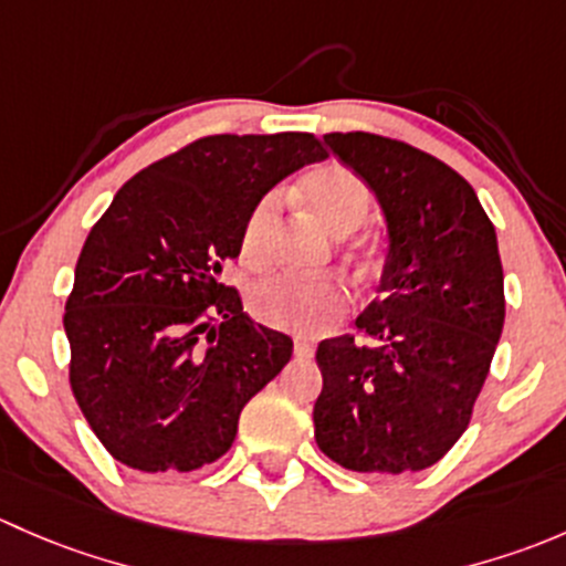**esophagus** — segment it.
I'll return each mask as SVG.
<instances>
[{
	"label": "esophagus",
	"instance_id": "obj_1",
	"mask_svg": "<svg viewBox=\"0 0 566 566\" xmlns=\"http://www.w3.org/2000/svg\"><path fill=\"white\" fill-rule=\"evenodd\" d=\"M294 354L300 359H311L316 354V340L313 337H294Z\"/></svg>",
	"mask_w": 566,
	"mask_h": 566
}]
</instances>
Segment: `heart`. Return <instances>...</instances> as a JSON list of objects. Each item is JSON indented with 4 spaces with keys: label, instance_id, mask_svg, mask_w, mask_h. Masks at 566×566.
<instances>
[{
    "label": "heart",
    "instance_id": "1",
    "mask_svg": "<svg viewBox=\"0 0 566 566\" xmlns=\"http://www.w3.org/2000/svg\"><path fill=\"white\" fill-rule=\"evenodd\" d=\"M307 203L337 234H348L370 214L368 182L352 168L332 163L318 168L302 185ZM281 190H270L253 203L240 231V261L248 270H264L275 255ZM346 307V289L335 277H313L283 272L261 281L250 291V311L259 322L277 329L313 332L337 318Z\"/></svg>",
    "mask_w": 566,
    "mask_h": 566
}]
</instances>
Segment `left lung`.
<instances>
[{"mask_svg":"<svg viewBox=\"0 0 566 566\" xmlns=\"http://www.w3.org/2000/svg\"><path fill=\"white\" fill-rule=\"evenodd\" d=\"M387 214L389 253L357 332L318 343L326 458L363 474L439 463L469 428L504 326L496 229L463 177L398 138L326 133Z\"/></svg>","mask_w":566,"mask_h":566,"instance_id":"8db88e82","label":"left lung"}]
</instances>
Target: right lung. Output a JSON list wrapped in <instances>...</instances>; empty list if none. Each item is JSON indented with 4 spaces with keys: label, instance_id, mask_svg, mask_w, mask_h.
<instances>
[{
    "label": "right lung",
    "instance_id": "1",
    "mask_svg": "<svg viewBox=\"0 0 566 566\" xmlns=\"http://www.w3.org/2000/svg\"><path fill=\"white\" fill-rule=\"evenodd\" d=\"M324 157L313 133L196 138L127 179L92 226L65 302L70 389L111 458L182 474L234 444L294 343L220 275L253 203Z\"/></svg>",
    "mask_w": 566,
    "mask_h": 566
}]
</instances>
